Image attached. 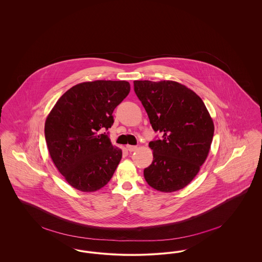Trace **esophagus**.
Here are the masks:
<instances>
[{"label":"esophagus","instance_id":"esophagus-1","mask_svg":"<svg viewBox=\"0 0 262 262\" xmlns=\"http://www.w3.org/2000/svg\"><path fill=\"white\" fill-rule=\"evenodd\" d=\"M137 146L136 145H126V149L128 150L129 152H133L135 150H137Z\"/></svg>","mask_w":262,"mask_h":262}]
</instances>
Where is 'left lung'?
Masks as SVG:
<instances>
[{
    "label": "left lung",
    "instance_id": "1",
    "mask_svg": "<svg viewBox=\"0 0 262 262\" xmlns=\"http://www.w3.org/2000/svg\"><path fill=\"white\" fill-rule=\"evenodd\" d=\"M135 92L155 133L153 161L143 174L150 187L172 192L187 186L200 171L214 135L211 117L192 90L176 81L135 80Z\"/></svg>",
    "mask_w": 262,
    "mask_h": 262
}]
</instances>
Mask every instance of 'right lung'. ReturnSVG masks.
Segmentation results:
<instances>
[{"label": "right lung", "mask_w": 262, "mask_h": 262, "mask_svg": "<svg viewBox=\"0 0 262 262\" xmlns=\"http://www.w3.org/2000/svg\"><path fill=\"white\" fill-rule=\"evenodd\" d=\"M129 90L125 80L83 82L62 94L52 109L45 123L46 143L72 187L95 191L111 180L122 150L113 146L106 132L114 123L115 108Z\"/></svg>", "instance_id": "add662e5"}]
</instances>
